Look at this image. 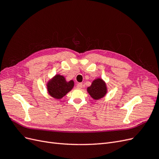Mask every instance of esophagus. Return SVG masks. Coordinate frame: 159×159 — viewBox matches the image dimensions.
I'll use <instances>...</instances> for the list:
<instances>
[{
  "label": "esophagus",
  "instance_id": "obj_1",
  "mask_svg": "<svg viewBox=\"0 0 159 159\" xmlns=\"http://www.w3.org/2000/svg\"><path fill=\"white\" fill-rule=\"evenodd\" d=\"M82 87H83V84L81 83H79V84H77V85H76V88L78 89H81V88H82Z\"/></svg>",
  "mask_w": 159,
  "mask_h": 159
}]
</instances>
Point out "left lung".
I'll use <instances>...</instances> for the list:
<instances>
[{
    "instance_id": "obj_1",
    "label": "left lung",
    "mask_w": 159,
    "mask_h": 159,
    "mask_svg": "<svg viewBox=\"0 0 159 159\" xmlns=\"http://www.w3.org/2000/svg\"><path fill=\"white\" fill-rule=\"evenodd\" d=\"M88 92L91 97L94 99H99L103 98L107 93L106 84L102 79L98 78L95 80L90 87L87 89Z\"/></svg>"
}]
</instances>
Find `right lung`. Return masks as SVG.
<instances>
[{
    "label": "right lung",
    "instance_id": "add662e5",
    "mask_svg": "<svg viewBox=\"0 0 159 159\" xmlns=\"http://www.w3.org/2000/svg\"><path fill=\"white\" fill-rule=\"evenodd\" d=\"M74 85L73 80L66 81L63 75H56L47 84L50 95L56 99H61L70 91Z\"/></svg>",
    "mask_w": 159,
    "mask_h": 159
}]
</instances>
